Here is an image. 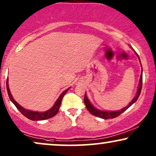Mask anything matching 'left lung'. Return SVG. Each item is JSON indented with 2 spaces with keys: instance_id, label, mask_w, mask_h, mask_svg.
<instances>
[{
  "instance_id": "8db88e82",
  "label": "left lung",
  "mask_w": 156,
  "mask_h": 156,
  "mask_svg": "<svg viewBox=\"0 0 156 156\" xmlns=\"http://www.w3.org/2000/svg\"><path fill=\"white\" fill-rule=\"evenodd\" d=\"M131 48H132V47H131ZM132 49H133V48H132ZM134 51H135V50H134ZM135 54L137 55V57H138L139 61H140V65H141L140 59L138 55L136 53L135 51ZM141 66H142V65H141ZM142 86H143V68H142V73H141V75H140V78L138 88H137V93H136V95H135V97L133 98V99L130 101V103L128 104L127 106L124 107L123 109L118 110V111H103V110H100V109H96V108L94 107V106L92 105V104L90 103L89 99H88V97H87V95H86V94H85V96H84V104H85V105H86V108H87V109L88 110V112H89L90 114H92L93 115L96 116V117L101 118V119H113V118L117 117L119 115H120V114H121L122 113H123V112L126 111V110H127L128 108L129 107V106H131L134 103H135L136 101H137V98H138V97H139L140 94V92H141V90H142Z\"/></svg>"
}]
</instances>
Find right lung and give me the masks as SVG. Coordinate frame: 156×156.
Instances as JSON below:
<instances>
[{
	"label": "right lung",
	"instance_id": "right-lung-1",
	"mask_svg": "<svg viewBox=\"0 0 156 156\" xmlns=\"http://www.w3.org/2000/svg\"><path fill=\"white\" fill-rule=\"evenodd\" d=\"M6 88H7L8 94H9L10 100L13 102V104L16 106V107L17 108L18 110H19V112H20L23 115H24L26 117L28 118V119L33 120V121H39V120H44V119H49V118L54 117L55 115H56V114H58V110L60 109L61 102H62V98H63L64 95L66 94L67 91L70 89V87L67 88L66 90H65L64 91L60 94L58 99H57V101H55L54 105L52 106V107H51L50 109L47 110V111L43 112H34V111H31V110L27 109H25V108L22 107L20 104H18L17 102L14 100V98H13L12 95H11V91H10L9 86V78H7L6 80Z\"/></svg>",
	"mask_w": 156,
	"mask_h": 156
}]
</instances>
